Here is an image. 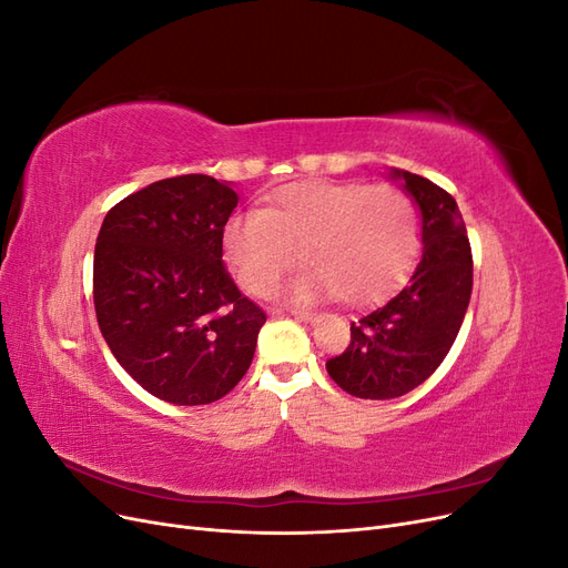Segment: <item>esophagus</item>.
Listing matches in <instances>:
<instances>
[{"label":"esophagus","instance_id":"34e87169","mask_svg":"<svg viewBox=\"0 0 568 568\" xmlns=\"http://www.w3.org/2000/svg\"><path fill=\"white\" fill-rule=\"evenodd\" d=\"M291 315H294L301 322H315V320L322 317V313H317V311H303V307H296V311H291Z\"/></svg>","mask_w":568,"mask_h":568}]
</instances>
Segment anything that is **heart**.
Here are the masks:
<instances>
[{"label":"heart","instance_id":"obj_1","mask_svg":"<svg viewBox=\"0 0 568 568\" xmlns=\"http://www.w3.org/2000/svg\"><path fill=\"white\" fill-rule=\"evenodd\" d=\"M222 244L253 296L272 294L303 253L315 272L294 286L296 298L369 303L398 284L417 255L419 215L390 184L298 182L280 189L265 211L234 215Z\"/></svg>","mask_w":568,"mask_h":568}]
</instances>
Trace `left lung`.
Wrapping results in <instances>:
<instances>
[{"label": "left lung", "instance_id": "obj_1", "mask_svg": "<svg viewBox=\"0 0 568 568\" xmlns=\"http://www.w3.org/2000/svg\"><path fill=\"white\" fill-rule=\"evenodd\" d=\"M422 211V257L407 284L351 324L348 348L326 359L355 398L390 400L424 384L450 353L467 315L474 261L455 199L422 175L393 170Z\"/></svg>", "mask_w": 568, "mask_h": 568}]
</instances>
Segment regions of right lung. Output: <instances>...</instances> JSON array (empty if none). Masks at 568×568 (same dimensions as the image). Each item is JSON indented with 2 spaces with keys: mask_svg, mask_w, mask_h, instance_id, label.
I'll use <instances>...</instances> for the list:
<instances>
[{
  "mask_svg": "<svg viewBox=\"0 0 568 568\" xmlns=\"http://www.w3.org/2000/svg\"><path fill=\"white\" fill-rule=\"evenodd\" d=\"M236 201L215 178H168L115 203L99 230L101 336L120 367L165 403H215L251 367L267 315L222 265Z\"/></svg>",
  "mask_w": 568,
  "mask_h": 568,
  "instance_id": "right-lung-1",
  "label": "right lung"
}]
</instances>
